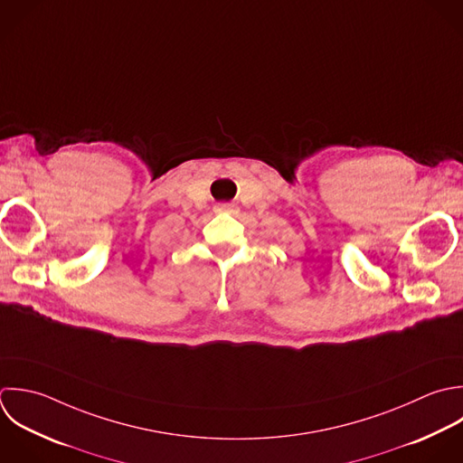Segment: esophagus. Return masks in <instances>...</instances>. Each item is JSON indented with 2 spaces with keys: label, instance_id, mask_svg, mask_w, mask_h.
<instances>
[{
  "label": "esophagus",
  "instance_id": "esophagus-1",
  "mask_svg": "<svg viewBox=\"0 0 463 463\" xmlns=\"http://www.w3.org/2000/svg\"><path fill=\"white\" fill-rule=\"evenodd\" d=\"M240 209H238V205H234V203H220V205H216V213H227V214H236Z\"/></svg>",
  "mask_w": 463,
  "mask_h": 463
}]
</instances>
